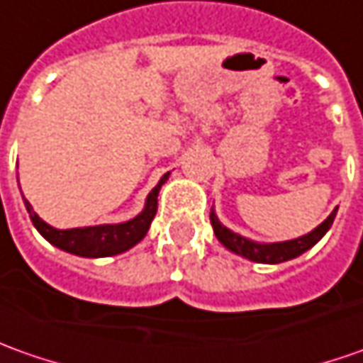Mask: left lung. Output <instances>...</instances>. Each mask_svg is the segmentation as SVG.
<instances>
[{"instance_id":"1","label":"left lung","mask_w":363,"mask_h":363,"mask_svg":"<svg viewBox=\"0 0 363 363\" xmlns=\"http://www.w3.org/2000/svg\"><path fill=\"white\" fill-rule=\"evenodd\" d=\"M335 213H337V208H333L330 217L323 220L321 225H318L311 233H307L303 237H297V239H291V241H281V243H257V241H251V239H245L243 235L227 229L217 219V215H215L213 208H211V225H213V231L217 235V239L229 251L245 257L249 261H255V263L275 265V263H283V261L295 259V257H299L301 253H306L307 249H311L325 233L330 231L331 223L335 219Z\"/></svg>"}]
</instances>
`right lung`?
I'll return each mask as SVG.
<instances>
[{"instance_id":"add662e5","label":"right lung","mask_w":363,"mask_h":363,"mask_svg":"<svg viewBox=\"0 0 363 363\" xmlns=\"http://www.w3.org/2000/svg\"><path fill=\"white\" fill-rule=\"evenodd\" d=\"M169 174H162V179L158 181V184L148 193L146 203L140 215H136L134 219L124 220V223H116V225H94V227H78V229H54L52 225H48L45 220L38 217V213L33 211L32 205L23 199L26 208L30 213L33 227L40 231V235L44 237L45 241L66 251L72 255L78 257H112L124 253L132 249L136 243H140L144 239V235L150 229V223L157 215L158 205V193L160 186L169 181Z\"/></svg>"}]
</instances>
